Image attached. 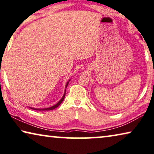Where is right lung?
Instances as JSON below:
<instances>
[{
  "mask_svg": "<svg viewBox=\"0 0 154 154\" xmlns=\"http://www.w3.org/2000/svg\"><path fill=\"white\" fill-rule=\"evenodd\" d=\"M70 80H69V81H70ZM69 81H68V82H67V84H66L65 92H64V94H63L62 98H61V99L60 100H59V102H57L56 104L54 105V106H51V107H49V108H45V109H35V108H32V107H30V109H33V110H35V111H50V110H53V109H56L57 107H58V106H59V105H60V104H61V102H62L63 101V100H64V97H65V95H66V87H67V86L68 85V83H69Z\"/></svg>",
  "mask_w": 154,
  "mask_h": 154,
  "instance_id": "obj_1",
  "label": "right lung"
}]
</instances>
